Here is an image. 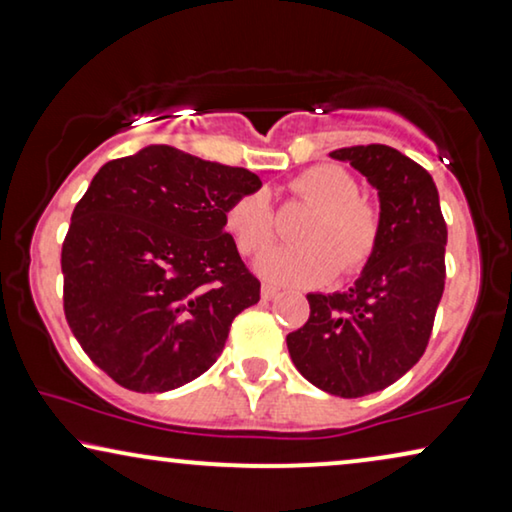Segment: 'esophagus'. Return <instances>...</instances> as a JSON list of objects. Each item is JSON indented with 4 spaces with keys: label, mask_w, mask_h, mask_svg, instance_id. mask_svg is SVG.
Masks as SVG:
<instances>
[{
    "label": "esophagus",
    "mask_w": 512,
    "mask_h": 512,
    "mask_svg": "<svg viewBox=\"0 0 512 512\" xmlns=\"http://www.w3.org/2000/svg\"><path fill=\"white\" fill-rule=\"evenodd\" d=\"M278 294H280V290H278L276 285H269V283H264V285H262V299H264V301L276 299Z\"/></svg>",
    "instance_id": "34e87169"
}]
</instances>
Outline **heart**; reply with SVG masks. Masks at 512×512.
I'll return each instance as SVG.
<instances>
[{
  "label": "heart",
  "instance_id": "obj_1",
  "mask_svg": "<svg viewBox=\"0 0 512 512\" xmlns=\"http://www.w3.org/2000/svg\"><path fill=\"white\" fill-rule=\"evenodd\" d=\"M294 197L313 206L301 227L299 246L273 248L259 257L257 271L283 285H320L343 269L357 273L376 255L383 236V213L366 197L350 171L338 164H315L287 185ZM225 232L246 257L262 255L276 236V215L264 190L229 201L222 215Z\"/></svg>",
  "mask_w": 512,
  "mask_h": 512
}]
</instances>
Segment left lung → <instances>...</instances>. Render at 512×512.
I'll use <instances>...</instances> for the list:
<instances>
[{
  "instance_id": "left-lung-1",
  "label": "left lung",
  "mask_w": 512,
  "mask_h": 512,
  "mask_svg": "<svg viewBox=\"0 0 512 512\" xmlns=\"http://www.w3.org/2000/svg\"><path fill=\"white\" fill-rule=\"evenodd\" d=\"M378 190L383 236L348 292L308 294L287 350L308 383L343 399L380 392L420 362L445 287V227L429 171L383 143L331 153Z\"/></svg>"
}]
</instances>
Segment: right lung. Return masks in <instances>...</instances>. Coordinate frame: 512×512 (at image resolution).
Listing matches in <instances>:
<instances>
[{
    "mask_svg": "<svg viewBox=\"0 0 512 512\" xmlns=\"http://www.w3.org/2000/svg\"><path fill=\"white\" fill-rule=\"evenodd\" d=\"M259 176L148 146L106 162L62 243L64 315L115 383L169 392L211 369L259 280L225 232L229 201Z\"/></svg>",
    "mask_w": 512,
    "mask_h": 512,
    "instance_id": "obj_1",
    "label": "right lung"
}]
</instances>
